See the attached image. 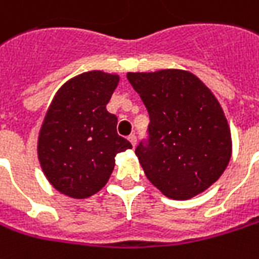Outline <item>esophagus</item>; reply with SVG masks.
I'll list each match as a JSON object with an SVG mask.
<instances>
[{
  "label": "esophagus",
  "mask_w": 259,
  "mask_h": 259,
  "mask_svg": "<svg viewBox=\"0 0 259 259\" xmlns=\"http://www.w3.org/2000/svg\"><path fill=\"white\" fill-rule=\"evenodd\" d=\"M127 139H129V142H130V143H132V146L135 147V146H136V143H137V137H136V135H130V136L127 137Z\"/></svg>",
  "instance_id": "1"
}]
</instances>
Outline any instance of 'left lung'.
Instances as JSON below:
<instances>
[{
    "label": "left lung",
    "instance_id": "1",
    "mask_svg": "<svg viewBox=\"0 0 259 259\" xmlns=\"http://www.w3.org/2000/svg\"><path fill=\"white\" fill-rule=\"evenodd\" d=\"M149 112L147 139L136 147L144 174L173 200H189L224 173L231 133L215 96L187 70L129 72Z\"/></svg>",
    "mask_w": 259,
    "mask_h": 259
}]
</instances>
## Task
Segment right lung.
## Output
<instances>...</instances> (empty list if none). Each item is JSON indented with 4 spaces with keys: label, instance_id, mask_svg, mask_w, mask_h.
I'll use <instances>...</instances> for the list:
<instances>
[{
    "label": "right lung",
    "instance_id": "1",
    "mask_svg": "<svg viewBox=\"0 0 259 259\" xmlns=\"http://www.w3.org/2000/svg\"><path fill=\"white\" fill-rule=\"evenodd\" d=\"M117 75L91 70L56 92L42 123L38 157L49 183L62 194L86 198L109 180L117 153L132 144L116 132L117 117L106 105Z\"/></svg>",
    "mask_w": 259,
    "mask_h": 259
}]
</instances>
